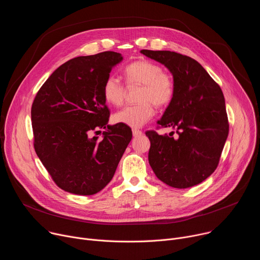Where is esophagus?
Wrapping results in <instances>:
<instances>
[{
	"label": "esophagus",
	"instance_id": "obj_1",
	"mask_svg": "<svg viewBox=\"0 0 260 260\" xmlns=\"http://www.w3.org/2000/svg\"><path fill=\"white\" fill-rule=\"evenodd\" d=\"M143 133L141 132V131H139V129H133V136L134 137H139V136H141Z\"/></svg>",
	"mask_w": 260,
	"mask_h": 260
}]
</instances>
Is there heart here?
Instances as JSON below:
<instances>
[{
  "label": "heart",
  "instance_id": "1",
  "mask_svg": "<svg viewBox=\"0 0 260 260\" xmlns=\"http://www.w3.org/2000/svg\"><path fill=\"white\" fill-rule=\"evenodd\" d=\"M126 81L131 85H142L139 106H127L113 115L116 123L138 128L145 125L154 115L153 104L157 107L169 105L174 96L175 86L164 69L151 61L136 60L124 69ZM107 103L119 106L125 96V87L116 76H109L103 86Z\"/></svg>",
  "mask_w": 260,
  "mask_h": 260
}]
</instances>
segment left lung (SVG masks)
Wrapping results in <instances>:
<instances>
[{
    "mask_svg": "<svg viewBox=\"0 0 260 260\" xmlns=\"http://www.w3.org/2000/svg\"><path fill=\"white\" fill-rule=\"evenodd\" d=\"M173 75L175 92L157 124L178 129L158 135L146 132L148 154L156 177L174 188H188L216 170L229 136L225 100L220 86L196 59L174 51L141 50Z\"/></svg>",
    "mask_w": 260,
    "mask_h": 260,
    "instance_id": "8db88e82",
    "label": "left lung"
}]
</instances>
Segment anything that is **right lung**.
I'll use <instances>...</instances> for the list:
<instances>
[{
	"mask_svg": "<svg viewBox=\"0 0 260 260\" xmlns=\"http://www.w3.org/2000/svg\"><path fill=\"white\" fill-rule=\"evenodd\" d=\"M123 57L114 51L78 56L58 67L31 106L34 147L57 186L91 196L112 180L129 144L132 129L110 125L103 86ZM104 128L103 139L90 137ZM101 132V131H98Z\"/></svg>",
	"mask_w": 260,
	"mask_h": 260,
	"instance_id": "add662e5",
	"label": "right lung"
}]
</instances>
